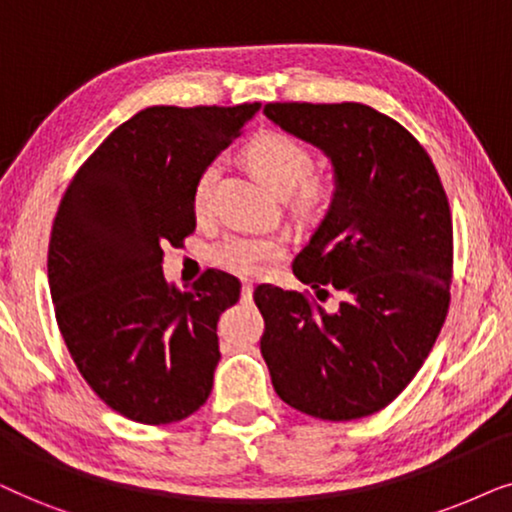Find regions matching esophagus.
Wrapping results in <instances>:
<instances>
[{
    "mask_svg": "<svg viewBox=\"0 0 512 512\" xmlns=\"http://www.w3.org/2000/svg\"><path fill=\"white\" fill-rule=\"evenodd\" d=\"M241 297H243V302H250V299H252V283L250 281H243Z\"/></svg>",
    "mask_w": 512,
    "mask_h": 512,
    "instance_id": "34e87169",
    "label": "esophagus"
}]
</instances>
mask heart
Returning a JSON list of instances; mask_svg holds the SVG:
<instances>
[{"instance_id":"heart-1","label":"heart","mask_w":512,"mask_h":512,"mask_svg":"<svg viewBox=\"0 0 512 512\" xmlns=\"http://www.w3.org/2000/svg\"><path fill=\"white\" fill-rule=\"evenodd\" d=\"M250 168L262 177L276 194L290 196L299 187V201L304 208H320L330 201L332 187L327 180L309 177L313 156L302 142L288 133H262L245 147ZM217 177V163L201 170L194 187V210L203 213L210 203ZM281 255V243L269 236L229 234L210 248V260L231 274L255 276L262 264Z\"/></svg>"}]
</instances>
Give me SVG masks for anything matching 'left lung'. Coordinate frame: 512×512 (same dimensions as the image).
<instances>
[{"instance_id":"left-lung-1","label":"left lung","mask_w":512,"mask_h":512,"mask_svg":"<svg viewBox=\"0 0 512 512\" xmlns=\"http://www.w3.org/2000/svg\"><path fill=\"white\" fill-rule=\"evenodd\" d=\"M267 119L318 147L335 196L292 262L304 292L257 285L260 349L278 398L323 421L384 410L431 353L449 309L452 213L431 156L410 131L360 102H269Z\"/></svg>"}]
</instances>
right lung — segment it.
<instances>
[{"label":"right lung","instance_id":"1","mask_svg":"<svg viewBox=\"0 0 512 512\" xmlns=\"http://www.w3.org/2000/svg\"><path fill=\"white\" fill-rule=\"evenodd\" d=\"M257 109H142L88 156L60 201L49 241L60 335L102 403L138 424L187 419L213 391L217 320L241 283L208 269L177 290L163 278V248L194 234L201 170Z\"/></svg>","mask_w":512,"mask_h":512}]
</instances>
